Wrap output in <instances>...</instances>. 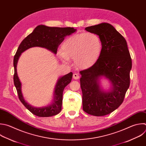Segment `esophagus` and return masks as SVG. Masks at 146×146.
I'll return each instance as SVG.
<instances>
[{
    "label": "esophagus",
    "mask_w": 146,
    "mask_h": 146,
    "mask_svg": "<svg viewBox=\"0 0 146 146\" xmlns=\"http://www.w3.org/2000/svg\"><path fill=\"white\" fill-rule=\"evenodd\" d=\"M73 78H74V80H77V79H78V78H80V76H79V75H78V74L74 73V74H73Z\"/></svg>",
    "instance_id": "esophagus-1"
}]
</instances>
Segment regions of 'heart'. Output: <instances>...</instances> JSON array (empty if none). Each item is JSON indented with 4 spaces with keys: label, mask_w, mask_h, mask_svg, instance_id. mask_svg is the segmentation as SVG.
I'll list each match as a JSON object with an SVG mask.
<instances>
[{
    "label": "heart",
    "mask_w": 146,
    "mask_h": 146,
    "mask_svg": "<svg viewBox=\"0 0 146 146\" xmlns=\"http://www.w3.org/2000/svg\"><path fill=\"white\" fill-rule=\"evenodd\" d=\"M102 50L100 37L94 33H84L76 34L65 39L59 52L61 59L68 62L74 59L75 65L80 69L93 66L99 59Z\"/></svg>",
    "instance_id": "obj_1"
}]
</instances>
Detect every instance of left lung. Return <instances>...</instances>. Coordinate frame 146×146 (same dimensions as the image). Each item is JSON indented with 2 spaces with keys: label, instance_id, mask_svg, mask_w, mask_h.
<instances>
[{
  "label": "left lung",
  "instance_id": "left-lung-1",
  "mask_svg": "<svg viewBox=\"0 0 146 146\" xmlns=\"http://www.w3.org/2000/svg\"><path fill=\"white\" fill-rule=\"evenodd\" d=\"M85 30L99 35L102 50L93 66L80 72L83 110L91 115L105 116L123 102L129 86L132 60L126 40L111 24L102 23ZM103 76L111 84L108 92L100 86L99 80Z\"/></svg>",
  "mask_w": 146,
  "mask_h": 146
}]
</instances>
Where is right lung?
I'll return each instance as SVG.
<instances>
[{"instance_id": "right-lung-1", "label": "right lung", "mask_w": 146, "mask_h": 146, "mask_svg": "<svg viewBox=\"0 0 146 146\" xmlns=\"http://www.w3.org/2000/svg\"><path fill=\"white\" fill-rule=\"evenodd\" d=\"M76 29L73 27H55L39 25L27 36L19 44L14 57V82L18 94L19 99L24 106L33 114L39 117H50L59 113L62 108L63 91L70 82L73 73H69L59 78L55 87L54 100L47 107L36 108L30 106L24 99L21 91V82L18 78L17 66L21 53L33 47H41L47 48L57 54L59 45L63 42L66 36L74 33Z\"/></svg>"}]
</instances>
